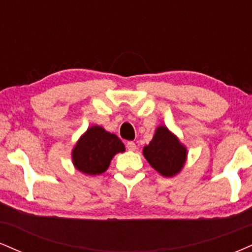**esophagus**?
Wrapping results in <instances>:
<instances>
[{"label":"esophagus","mask_w":252,"mask_h":252,"mask_svg":"<svg viewBox=\"0 0 252 252\" xmlns=\"http://www.w3.org/2000/svg\"><path fill=\"white\" fill-rule=\"evenodd\" d=\"M126 149L130 150V152H135V150H136L135 142H132V141H129V142H126Z\"/></svg>","instance_id":"1"}]
</instances>
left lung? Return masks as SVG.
I'll return each instance as SVG.
<instances>
[{
	"label": "left lung",
	"mask_w": 252,
	"mask_h": 252,
	"mask_svg": "<svg viewBox=\"0 0 252 252\" xmlns=\"http://www.w3.org/2000/svg\"><path fill=\"white\" fill-rule=\"evenodd\" d=\"M143 155L156 172L166 178L180 173L187 158V149L164 126H158L154 137L143 148Z\"/></svg>",
	"instance_id": "obj_1"
}]
</instances>
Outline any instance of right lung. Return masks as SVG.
Returning a JSON list of instances; mask_svg holds the SVG:
<instances>
[{
	"label": "right lung",
	"mask_w": 252,
	"mask_h": 252,
	"mask_svg": "<svg viewBox=\"0 0 252 252\" xmlns=\"http://www.w3.org/2000/svg\"><path fill=\"white\" fill-rule=\"evenodd\" d=\"M126 147L115 134L99 126H92L78 140L72 150L74 167L88 175H99L109 168L112 158Z\"/></svg>",
	"instance_id": "add662e5"
}]
</instances>
